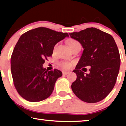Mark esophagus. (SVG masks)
I'll list each match as a JSON object with an SVG mask.
<instances>
[{"label":"esophagus","mask_w":126,"mask_h":126,"mask_svg":"<svg viewBox=\"0 0 126 126\" xmlns=\"http://www.w3.org/2000/svg\"><path fill=\"white\" fill-rule=\"evenodd\" d=\"M69 73V72L68 71H63V75H67Z\"/></svg>","instance_id":"1"}]
</instances>
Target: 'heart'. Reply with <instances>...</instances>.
<instances>
[{"mask_svg": "<svg viewBox=\"0 0 126 126\" xmlns=\"http://www.w3.org/2000/svg\"><path fill=\"white\" fill-rule=\"evenodd\" d=\"M78 43L77 41H76L75 40H73V39H71L70 40H69L68 42V45L69 46V47L70 48L72 46H73L74 44ZM71 63L70 62H62L60 63H59V65L61 67H62V68H64V69H68L70 68L71 67Z\"/></svg>", "mask_w": 126, "mask_h": 126, "instance_id": "obj_1", "label": "heart"}]
</instances>
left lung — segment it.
<instances>
[{
	"label": "left lung",
	"mask_w": 126,
	"mask_h": 126,
	"mask_svg": "<svg viewBox=\"0 0 126 126\" xmlns=\"http://www.w3.org/2000/svg\"><path fill=\"white\" fill-rule=\"evenodd\" d=\"M69 34L84 49L73 71L77 78L72 83V91L83 102H98L112 91L119 71L120 55L114 39L93 27ZM86 66H91L89 74L83 72Z\"/></svg>",
	"instance_id": "8db88e82"
}]
</instances>
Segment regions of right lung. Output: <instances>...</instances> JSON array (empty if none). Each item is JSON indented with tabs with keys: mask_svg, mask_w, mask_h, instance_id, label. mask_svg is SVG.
<instances>
[{
	"mask_svg": "<svg viewBox=\"0 0 126 126\" xmlns=\"http://www.w3.org/2000/svg\"><path fill=\"white\" fill-rule=\"evenodd\" d=\"M68 36L66 32L39 27L20 37L11 56V70L14 86L23 98L36 102L51 95L62 72L56 69L48 71L43 64L56 44Z\"/></svg>",
	"mask_w": 126,
	"mask_h": 126,
	"instance_id": "add662e5",
	"label": "right lung"
}]
</instances>
